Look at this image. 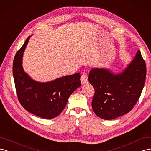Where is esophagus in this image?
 <instances>
[{"label":"esophagus","mask_w":151,"mask_h":151,"mask_svg":"<svg viewBox=\"0 0 151 151\" xmlns=\"http://www.w3.org/2000/svg\"><path fill=\"white\" fill-rule=\"evenodd\" d=\"M88 76H87L86 73H83L81 76V83L82 85L88 83Z\"/></svg>","instance_id":"obj_1"}]
</instances>
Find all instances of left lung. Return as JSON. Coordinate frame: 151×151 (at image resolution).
<instances>
[{
    "instance_id": "obj_1",
    "label": "left lung",
    "mask_w": 151,
    "mask_h": 151,
    "mask_svg": "<svg viewBox=\"0 0 151 151\" xmlns=\"http://www.w3.org/2000/svg\"><path fill=\"white\" fill-rule=\"evenodd\" d=\"M146 66L140 51L122 73L115 75L103 68L92 69L88 81L95 89L91 106L104 120L124 115L133 109L143 90Z\"/></svg>"
}]
</instances>
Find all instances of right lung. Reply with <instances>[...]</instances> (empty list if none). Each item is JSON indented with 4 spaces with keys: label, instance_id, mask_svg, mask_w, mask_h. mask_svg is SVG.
Here are the masks:
<instances>
[{
    "label": "right lung",
    "instance_id": "obj_1",
    "mask_svg": "<svg viewBox=\"0 0 151 151\" xmlns=\"http://www.w3.org/2000/svg\"><path fill=\"white\" fill-rule=\"evenodd\" d=\"M31 36L16 54L13 61V76L18 100L29 112L43 119L55 118L65 109L71 94L81 85L77 73L50 82L32 80L22 66L23 52Z\"/></svg>",
    "mask_w": 151,
    "mask_h": 151
}]
</instances>
